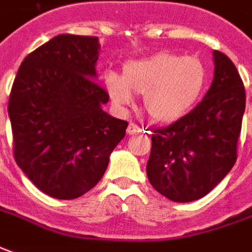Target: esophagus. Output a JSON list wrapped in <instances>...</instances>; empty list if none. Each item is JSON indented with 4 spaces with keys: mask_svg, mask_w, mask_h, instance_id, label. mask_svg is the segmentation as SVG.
<instances>
[{
    "mask_svg": "<svg viewBox=\"0 0 252 252\" xmlns=\"http://www.w3.org/2000/svg\"><path fill=\"white\" fill-rule=\"evenodd\" d=\"M142 129H140V126H138L136 124H133V123H129V126L126 128V133L128 135H135V133H139Z\"/></svg>",
    "mask_w": 252,
    "mask_h": 252,
    "instance_id": "obj_1",
    "label": "esophagus"
}]
</instances>
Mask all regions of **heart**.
<instances>
[{"label":"heart","mask_w":252,"mask_h":252,"mask_svg":"<svg viewBox=\"0 0 252 252\" xmlns=\"http://www.w3.org/2000/svg\"><path fill=\"white\" fill-rule=\"evenodd\" d=\"M104 85L119 106L132 103V95H143L145 110L157 123L182 119L203 95L207 70L196 56L161 52L123 67L121 77L107 74Z\"/></svg>","instance_id":"b5f03b06"}]
</instances>
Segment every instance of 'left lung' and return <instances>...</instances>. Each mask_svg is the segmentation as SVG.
<instances>
[{
	"label": "left lung",
	"instance_id": "obj_1",
	"mask_svg": "<svg viewBox=\"0 0 252 252\" xmlns=\"http://www.w3.org/2000/svg\"><path fill=\"white\" fill-rule=\"evenodd\" d=\"M214 80L203 100L182 119L153 129L146 172L152 186L176 203L204 197L232 169L246 109L233 62L214 51Z\"/></svg>",
	"mask_w": 252,
	"mask_h": 252
}]
</instances>
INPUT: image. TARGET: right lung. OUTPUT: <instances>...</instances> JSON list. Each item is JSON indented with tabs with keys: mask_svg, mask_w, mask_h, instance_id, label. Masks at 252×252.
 <instances>
[{
	"mask_svg": "<svg viewBox=\"0 0 252 252\" xmlns=\"http://www.w3.org/2000/svg\"><path fill=\"white\" fill-rule=\"evenodd\" d=\"M97 37L61 34L29 54L12 85L8 114L13 156L42 193L59 200L85 194L102 179L128 123L102 106Z\"/></svg>",
	"mask_w": 252,
	"mask_h": 252,
	"instance_id": "1",
	"label": "right lung"
}]
</instances>
